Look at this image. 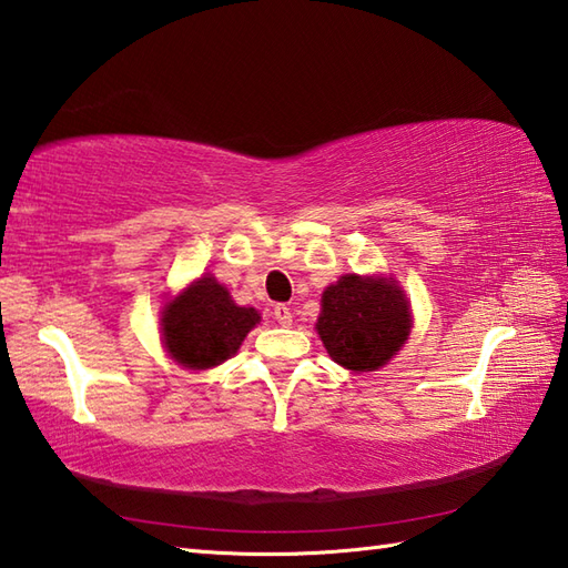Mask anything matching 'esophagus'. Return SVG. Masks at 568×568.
<instances>
[{
  "mask_svg": "<svg viewBox=\"0 0 568 568\" xmlns=\"http://www.w3.org/2000/svg\"><path fill=\"white\" fill-rule=\"evenodd\" d=\"M274 318H276V323L280 325H292V321H294V316H292V308H288L286 304H276L274 306Z\"/></svg>",
  "mask_w": 568,
  "mask_h": 568,
  "instance_id": "obj_1",
  "label": "esophagus"
}]
</instances>
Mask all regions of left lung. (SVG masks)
<instances>
[{
	"label": "left lung",
	"instance_id": "obj_1",
	"mask_svg": "<svg viewBox=\"0 0 568 568\" xmlns=\"http://www.w3.org/2000/svg\"><path fill=\"white\" fill-rule=\"evenodd\" d=\"M321 306L316 327L327 355L352 372L384 367L408 339V301L382 276L345 274L325 288Z\"/></svg>",
	"mask_w": 568,
	"mask_h": 568
}]
</instances>
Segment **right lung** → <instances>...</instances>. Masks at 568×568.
<instances>
[{"label": "right lung", "mask_w": 568, "mask_h": 568, "mask_svg": "<svg viewBox=\"0 0 568 568\" xmlns=\"http://www.w3.org/2000/svg\"><path fill=\"white\" fill-rule=\"evenodd\" d=\"M260 323L255 308L235 306L229 288L201 276L165 304L162 335L170 355L184 367L209 369L233 357L245 335Z\"/></svg>", "instance_id": "add662e5"}]
</instances>
